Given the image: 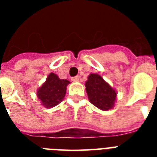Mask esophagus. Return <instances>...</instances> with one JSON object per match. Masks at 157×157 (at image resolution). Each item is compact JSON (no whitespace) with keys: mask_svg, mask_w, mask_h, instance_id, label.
I'll return each mask as SVG.
<instances>
[{"mask_svg":"<svg viewBox=\"0 0 157 157\" xmlns=\"http://www.w3.org/2000/svg\"><path fill=\"white\" fill-rule=\"evenodd\" d=\"M71 81H74V82H77V81H80V76H74L71 78Z\"/></svg>","mask_w":157,"mask_h":157,"instance_id":"obj_1","label":"esophagus"}]
</instances>
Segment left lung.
I'll list each match as a JSON object with an SVG mask.
<instances>
[{
	"mask_svg": "<svg viewBox=\"0 0 157 157\" xmlns=\"http://www.w3.org/2000/svg\"><path fill=\"white\" fill-rule=\"evenodd\" d=\"M86 90L90 102L98 108L107 111L114 107L117 92L100 75L91 73L86 82Z\"/></svg>",
	"mask_w": 157,
	"mask_h": 157,
	"instance_id": "8db88e82",
	"label": "left lung"
}]
</instances>
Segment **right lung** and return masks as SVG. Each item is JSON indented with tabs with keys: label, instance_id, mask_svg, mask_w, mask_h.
Wrapping results in <instances>:
<instances>
[{
	"label": "right lung",
	"instance_id": "add662e5",
	"mask_svg": "<svg viewBox=\"0 0 157 157\" xmlns=\"http://www.w3.org/2000/svg\"><path fill=\"white\" fill-rule=\"evenodd\" d=\"M70 81L59 79L56 74L50 73L46 81L37 90L40 103L46 108H51L60 103L65 97L67 86Z\"/></svg>",
	"mask_w": 157,
	"mask_h": 157
}]
</instances>
